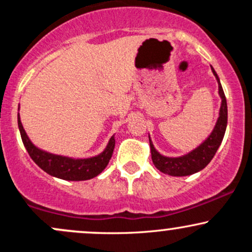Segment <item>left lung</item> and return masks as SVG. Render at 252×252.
<instances>
[{"mask_svg":"<svg viewBox=\"0 0 252 252\" xmlns=\"http://www.w3.org/2000/svg\"><path fill=\"white\" fill-rule=\"evenodd\" d=\"M212 68L213 74H215L217 82H218L219 96L221 98L220 110H219V117L217 123L211 132L209 137L202 142L200 146L196 147L189 154L179 156V158H168V156L161 155L158 150L155 149L154 144L149 136L150 152H152V160L154 166L160 172L172 176H187L192 175L194 173L200 172L211 162L213 156L216 155L217 150L220 146L222 138H224L225 130L227 126V104L226 98H225L224 91H222L220 80H219L218 74L216 73L215 68Z\"/></svg>","mask_w":252,"mask_h":252,"instance_id":"8db88e82","label":"left lung"}]
</instances>
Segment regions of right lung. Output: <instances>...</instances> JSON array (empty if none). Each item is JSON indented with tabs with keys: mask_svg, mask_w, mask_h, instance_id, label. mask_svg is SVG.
Segmentation results:
<instances>
[{
	"mask_svg": "<svg viewBox=\"0 0 252 252\" xmlns=\"http://www.w3.org/2000/svg\"><path fill=\"white\" fill-rule=\"evenodd\" d=\"M17 124H19L22 142L32 160L47 174L63 179V180L83 181L94 178L105 169L114 153L115 137L112 136L109 140L106 148L99 155L94 156V158H72L67 156L51 154L37 148L32 143L20 120V114H17Z\"/></svg>",
	"mask_w": 252,
	"mask_h": 252,
	"instance_id": "1",
	"label": "right lung"
}]
</instances>
